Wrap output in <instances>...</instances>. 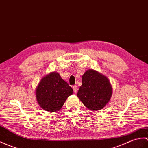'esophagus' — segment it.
I'll return each instance as SVG.
<instances>
[{"label":"esophagus","mask_w":148,"mask_h":148,"mask_svg":"<svg viewBox=\"0 0 148 148\" xmlns=\"http://www.w3.org/2000/svg\"><path fill=\"white\" fill-rule=\"evenodd\" d=\"M73 90H74V92H75V93H76L77 92V86L76 85H75V86H73Z\"/></svg>","instance_id":"esophagus-1"}]
</instances>
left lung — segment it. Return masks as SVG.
Instances as JSON below:
<instances>
[{
    "label": "left lung",
    "instance_id": "1",
    "mask_svg": "<svg viewBox=\"0 0 148 148\" xmlns=\"http://www.w3.org/2000/svg\"><path fill=\"white\" fill-rule=\"evenodd\" d=\"M82 82L77 97L82 103L91 110L103 108L112 95V87L108 79L97 71L89 69L82 75Z\"/></svg>",
    "mask_w": 148,
    "mask_h": 148
}]
</instances>
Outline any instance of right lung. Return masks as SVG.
<instances>
[{
	"label": "right lung",
	"instance_id": "obj_1",
	"mask_svg": "<svg viewBox=\"0 0 148 148\" xmlns=\"http://www.w3.org/2000/svg\"><path fill=\"white\" fill-rule=\"evenodd\" d=\"M73 94V89L56 72L43 77L36 89L38 103L48 112L60 110L67 98Z\"/></svg>",
	"mask_w": 148,
	"mask_h": 148
}]
</instances>
